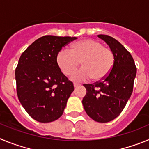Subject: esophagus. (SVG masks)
<instances>
[{"label":"esophagus","instance_id":"obj_1","mask_svg":"<svg viewBox=\"0 0 149 149\" xmlns=\"http://www.w3.org/2000/svg\"><path fill=\"white\" fill-rule=\"evenodd\" d=\"M73 86H74L75 88H76V87H78V86H80V84H79V83L74 82V83H73Z\"/></svg>","mask_w":149,"mask_h":149}]
</instances>
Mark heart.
<instances>
[{
	"label": "heart",
	"instance_id": "obj_1",
	"mask_svg": "<svg viewBox=\"0 0 149 149\" xmlns=\"http://www.w3.org/2000/svg\"><path fill=\"white\" fill-rule=\"evenodd\" d=\"M56 61L65 75L71 74L79 66L82 68L73 73L71 79L75 81H83L92 77L95 81L106 77L113 66V52L103 46L100 41L85 39L72 45L70 51L61 49L56 56Z\"/></svg>",
	"mask_w": 149,
	"mask_h": 149
}]
</instances>
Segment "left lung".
I'll return each mask as SVG.
<instances>
[{"instance_id": "obj_1", "label": "left lung", "mask_w": 149, "mask_h": 149, "mask_svg": "<svg viewBox=\"0 0 149 149\" xmlns=\"http://www.w3.org/2000/svg\"><path fill=\"white\" fill-rule=\"evenodd\" d=\"M111 48L114 63L111 72L94 84H84L87 93L82 104L87 114L94 121L108 123L120 114L133 92L136 73L131 53L117 40L98 35Z\"/></svg>"}]
</instances>
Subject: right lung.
<instances>
[{
	"mask_svg": "<svg viewBox=\"0 0 149 149\" xmlns=\"http://www.w3.org/2000/svg\"><path fill=\"white\" fill-rule=\"evenodd\" d=\"M76 37L42 36L21 54L15 69L18 100L36 121H55L62 115L74 91L72 81L61 73L56 56Z\"/></svg>",
	"mask_w": 149,
	"mask_h": 149,
	"instance_id": "right-lung-1",
	"label": "right lung"
}]
</instances>
